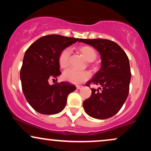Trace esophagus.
Here are the masks:
<instances>
[{"instance_id":"esophagus-1","label":"esophagus","mask_w":151,"mask_h":151,"mask_svg":"<svg viewBox=\"0 0 151 151\" xmlns=\"http://www.w3.org/2000/svg\"><path fill=\"white\" fill-rule=\"evenodd\" d=\"M82 87H83V86H81V85H77V86H76V88H77V89H81Z\"/></svg>"}]
</instances>
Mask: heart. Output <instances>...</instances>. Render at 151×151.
Returning <instances> with one entry per match:
<instances>
[{
    "label": "heart",
    "mask_w": 151,
    "mask_h": 151,
    "mask_svg": "<svg viewBox=\"0 0 151 151\" xmlns=\"http://www.w3.org/2000/svg\"><path fill=\"white\" fill-rule=\"evenodd\" d=\"M78 51L87 61L93 62L97 57V52L92 47L89 45H81L77 48ZM70 51L69 49H65L60 52L59 55L58 62L60 67L62 69H65L70 65ZM91 74L87 71H78L74 69H69L62 74V78L64 80L69 81L72 84H79L85 81L90 78Z\"/></svg>",
    "instance_id": "b5f03b06"
}]
</instances>
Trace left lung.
<instances>
[{"instance_id": "obj_1", "label": "left lung", "mask_w": 151, "mask_h": 151, "mask_svg": "<svg viewBox=\"0 0 151 151\" xmlns=\"http://www.w3.org/2000/svg\"><path fill=\"white\" fill-rule=\"evenodd\" d=\"M79 42L93 47L101 58V69L86 84L101 87L91 88V96L83 102L84 109L95 119H109L119 112L129 95L131 77L129 58L119 45L109 40L80 39Z\"/></svg>"}]
</instances>
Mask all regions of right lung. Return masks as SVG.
<instances>
[{"label": "right lung", "mask_w": 151, "mask_h": 151, "mask_svg": "<svg viewBox=\"0 0 151 151\" xmlns=\"http://www.w3.org/2000/svg\"><path fill=\"white\" fill-rule=\"evenodd\" d=\"M78 40L48 35L39 38L26 50L20 70L22 89L36 111L47 115L60 113L65 107L68 95L76 89L67 81L50 85L49 80L57 79L61 74L58 62L60 52Z\"/></svg>", "instance_id": "add662e5"}]
</instances>
